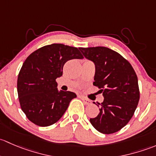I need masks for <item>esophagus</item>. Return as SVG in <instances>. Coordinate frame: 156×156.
Wrapping results in <instances>:
<instances>
[{"instance_id": "34e87169", "label": "esophagus", "mask_w": 156, "mask_h": 156, "mask_svg": "<svg viewBox=\"0 0 156 156\" xmlns=\"http://www.w3.org/2000/svg\"><path fill=\"white\" fill-rule=\"evenodd\" d=\"M81 99L83 101V102L85 103V104H86V105H89V104H91V101L89 100V99H88V98H85V97H83V96H81Z\"/></svg>"}]
</instances>
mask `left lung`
<instances>
[{
	"instance_id": "8db88e82",
	"label": "left lung",
	"mask_w": 156,
	"mask_h": 156,
	"mask_svg": "<svg viewBox=\"0 0 156 156\" xmlns=\"http://www.w3.org/2000/svg\"><path fill=\"white\" fill-rule=\"evenodd\" d=\"M85 58L95 65L93 85L101 89L104 99L100 113L90 119L99 132L110 134L126 126L134 115L140 99L137 76L131 64L118 52L104 46L80 48ZM94 104L95 103L94 102Z\"/></svg>"
}]
</instances>
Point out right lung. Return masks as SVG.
Segmentation results:
<instances>
[{
  "label": "right lung",
  "instance_id": "add662e5",
  "mask_svg": "<svg viewBox=\"0 0 156 156\" xmlns=\"http://www.w3.org/2000/svg\"><path fill=\"white\" fill-rule=\"evenodd\" d=\"M76 58H83L77 48L53 43L37 49L25 61L17 91L22 111L34 124L46 127L57 122L76 97L72 91H58L55 81L67 61Z\"/></svg>",
  "mask_w": 156,
  "mask_h": 156
}]
</instances>
